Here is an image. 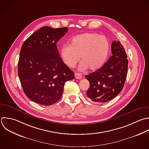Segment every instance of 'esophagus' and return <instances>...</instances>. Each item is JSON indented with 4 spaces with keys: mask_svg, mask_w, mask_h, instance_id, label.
<instances>
[{
    "mask_svg": "<svg viewBox=\"0 0 149 149\" xmlns=\"http://www.w3.org/2000/svg\"><path fill=\"white\" fill-rule=\"evenodd\" d=\"M74 75H75L76 79H81L82 78V76H81V74L80 73H76Z\"/></svg>",
    "mask_w": 149,
    "mask_h": 149,
    "instance_id": "1",
    "label": "esophagus"
}]
</instances>
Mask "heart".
Segmentation results:
<instances>
[{
  "label": "heart",
  "mask_w": 149,
  "mask_h": 149,
  "mask_svg": "<svg viewBox=\"0 0 149 149\" xmlns=\"http://www.w3.org/2000/svg\"><path fill=\"white\" fill-rule=\"evenodd\" d=\"M109 49V42L105 36L86 33L72 37L70 45H64L62 47L61 56L65 64L69 68L75 67L80 58V70L88 68L94 71L104 65Z\"/></svg>",
  "instance_id": "heart-1"
}]
</instances>
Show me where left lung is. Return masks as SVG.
<instances>
[{
	"label": "left lung",
	"mask_w": 149,
	"mask_h": 149,
	"mask_svg": "<svg viewBox=\"0 0 149 149\" xmlns=\"http://www.w3.org/2000/svg\"><path fill=\"white\" fill-rule=\"evenodd\" d=\"M111 52L112 55L100 69L85 76L90 83L87 97L94 102L109 101L117 96L123 87L128 60L120 41L112 42Z\"/></svg>",
	"instance_id": "1"
}]
</instances>
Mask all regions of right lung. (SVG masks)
Returning <instances> with one entry per match:
<instances>
[{
  "mask_svg": "<svg viewBox=\"0 0 149 149\" xmlns=\"http://www.w3.org/2000/svg\"><path fill=\"white\" fill-rule=\"evenodd\" d=\"M68 28L44 26L23 43L18 62V76L26 96L31 101L50 105L61 98L65 83L74 74L59 56L56 43Z\"/></svg>",
  "mask_w": 149,
  "mask_h": 149,
  "instance_id": "1",
  "label": "right lung"
}]
</instances>
